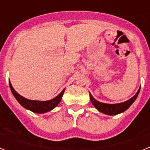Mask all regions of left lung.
<instances>
[{
    "instance_id": "obj_1",
    "label": "left lung",
    "mask_w": 150,
    "mask_h": 150,
    "mask_svg": "<svg viewBox=\"0 0 150 150\" xmlns=\"http://www.w3.org/2000/svg\"><path fill=\"white\" fill-rule=\"evenodd\" d=\"M139 92L140 87L135 96H132L131 99L128 100L127 101H125V102L120 103H113V104L99 102L98 100H96L93 96H92L90 93H89V96H90L91 103L95 107V108L98 110V111L101 112L103 114H107V115H117V114L123 113L130 107L131 105L136 100Z\"/></svg>"
}]
</instances>
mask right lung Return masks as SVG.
<instances>
[{"mask_svg": "<svg viewBox=\"0 0 150 150\" xmlns=\"http://www.w3.org/2000/svg\"><path fill=\"white\" fill-rule=\"evenodd\" d=\"M9 86H10V89L11 90L13 96H15V98L17 100L18 102L24 108L31 110L33 113H36V114H44V113L50 111L54 108H55L59 104V103L61 102L64 90H65V89H63L61 92V93L58 94L56 97H54L52 100H47V101H40V100H29V99L25 98L22 96L19 95L14 89L10 81H9Z\"/></svg>", "mask_w": 150, "mask_h": 150, "instance_id": "right-lung-1", "label": "right lung"}]
</instances>
